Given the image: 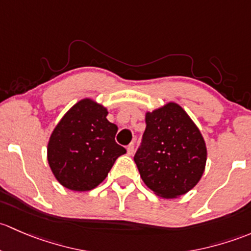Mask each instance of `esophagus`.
Instances as JSON below:
<instances>
[{
	"label": "esophagus",
	"mask_w": 251,
	"mask_h": 251,
	"mask_svg": "<svg viewBox=\"0 0 251 251\" xmlns=\"http://www.w3.org/2000/svg\"><path fill=\"white\" fill-rule=\"evenodd\" d=\"M126 152H128V154H130V156L134 153V143L128 145V147H126Z\"/></svg>",
	"instance_id": "esophagus-1"
}]
</instances>
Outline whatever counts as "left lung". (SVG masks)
<instances>
[{"label":"left lung","instance_id":"1","mask_svg":"<svg viewBox=\"0 0 251 251\" xmlns=\"http://www.w3.org/2000/svg\"><path fill=\"white\" fill-rule=\"evenodd\" d=\"M146 129L134 156L145 185L163 198H176L192 190L202 177L206 146L186 111L175 104L145 116Z\"/></svg>","mask_w":251,"mask_h":251}]
</instances>
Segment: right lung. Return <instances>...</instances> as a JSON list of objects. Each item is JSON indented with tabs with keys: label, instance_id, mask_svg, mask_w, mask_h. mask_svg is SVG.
<instances>
[{
	"label": "right lung",
	"instance_id": "add662e5",
	"mask_svg": "<svg viewBox=\"0 0 251 251\" xmlns=\"http://www.w3.org/2000/svg\"><path fill=\"white\" fill-rule=\"evenodd\" d=\"M107 113L94 100H79L54 128L48 141V163L64 187L79 192L93 190L126 152L115 141L118 128L108 122Z\"/></svg>",
	"mask_w": 251,
	"mask_h": 251
}]
</instances>
